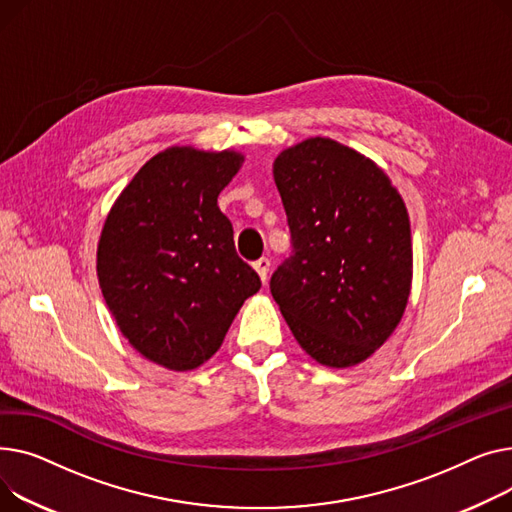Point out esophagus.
Here are the masks:
<instances>
[{
	"instance_id": "obj_1",
	"label": "esophagus",
	"mask_w": 512,
	"mask_h": 512,
	"mask_svg": "<svg viewBox=\"0 0 512 512\" xmlns=\"http://www.w3.org/2000/svg\"><path fill=\"white\" fill-rule=\"evenodd\" d=\"M268 268H270V260L268 258H260L254 262V270L258 273L260 281L266 283V277H268Z\"/></svg>"
}]
</instances>
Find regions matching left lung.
I'll list each match as a JSON object with an SVG mask.
<instances>
[{
    "mask_svg": "<svg viewBox=\"0 0 512 512\" xmlns=\"http://www.w3.org/2000/svg\"><path fill=\"white\" fill-rule=\"evenodd\" d=\"M293 256L270 279L295 341L326 368L366 362L399 326L411 293L407 206L366 155L308 138L273 163Z\"/></svg>",
    "mask_w": 512,
    "mask_h": 512,
    "instance_id": "left-lung-1",
    "label": "left lung"
}]
</instances>
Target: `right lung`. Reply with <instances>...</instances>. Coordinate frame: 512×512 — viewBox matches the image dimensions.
<instances>
[{
	"mask_svg": "<svg viewBox=\"0 0 512 512\" xmlns=\"http://www.w3.org/2000/svg\"><path fill=\"white\" fill-rule=\"evenodd\" d=\"M237 150L169 146L113 202L97 246V277L128 343L173 372L213 357L260 279L235 252L217 206L242 169Z\"/></svg>",
	"mask_w": 512,
	"mask_h": 512,
	"instance_id": "1",
	"label": "right lung"
}]
</instances>
